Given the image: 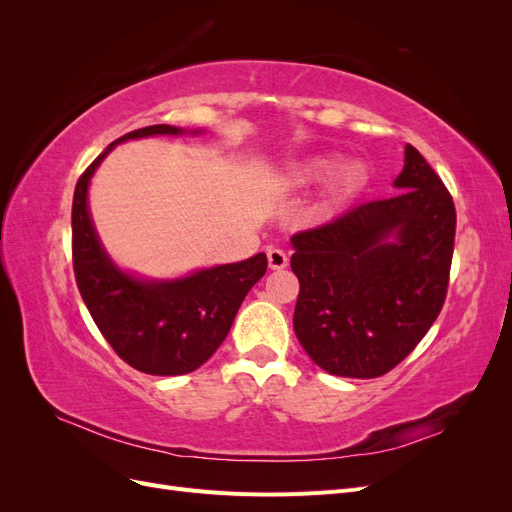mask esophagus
<instances>
[{
    "label": "esophagus",
    "mask_w": 512,
    "mask_h": 512,
    "mask_svg": "<svg viewBox=\"0 0 512 512\" xmlns=\"http://www.w3.org/2000/svg\"><path fill=\"white\" fill-rule=\"evenodd\" d=\"M267 260H269V269L273 271H280L288 267V256L284 250H277V247H271L267 252Z\"/></svg>",
    "instance_id": "34e87169"
}]
</instances>
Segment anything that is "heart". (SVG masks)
<instances>
[{
    "label": "heart",
    "instance_id": "1",
    "mask_svg": "<svg viewBox=\"0 0 512 512\" xmlns=\"http://www.w3.org/2000/svg\"><path fill=\"white\" fill-rule=\"evenodd\" d=\"M324 170H327V164H318L316 175H322ZM365 177H367V173L361 164H348L342 168V173H339V177H337V188L346 194L354 192L365 183Z\"/></svg>",
    "mask_w": 512,
    "mask_h": 512
}]
</instances>
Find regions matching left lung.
<instances>
[{
  "label": "left lung",
  "mask_w": 512,
  "mask_h": 512,
  "mask_svg": "<svg viewBox=\"0 0 512 512\" xmlns=\"http://www.w3.org/2000/svg\"><path fill=\"white\" fill-rule=\"evenodd\" d=\"M391 198L356 205L292 237L294 333L333 376L378 378L399 365L446 299L457 213L427 160L406 145Z\"/></svg>",
  "instance_id": "8db88e82"
}]
</instances>
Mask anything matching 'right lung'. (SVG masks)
Segmentation results:
<instances>
[{
	"label": "right lung",
	"mask_w": 512,
	"mask_h": 512,
	"mask_svg": "<svg viewBox=\"0 0 512 512\" xmlns=\"http://www.w3.org/2000/svg\"><path fill=\"white\" fill-rule=\"evenodd\" d=\"M179 132L162 123L123 134L85 168L72 200L76 286L119 359L151 376L190 374L209 361L226 339L245 294L267 271V256L256 254L175 282H141L121 273L104 254L87 211V188L94 170L121 141Z\"/></svg>",
	"instance_id": "1"
}]
</instances>
